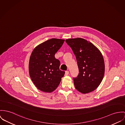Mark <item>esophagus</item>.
Segmentation results:
<instances>
[{"mask_svg":"<svg viewBox=\"0 0 125 125\" xmlns=\"http://www.w3.org/2000/svg\"><path fill=\"white\" fill-rule=\"evenodd\" d=\"M69 74V71H66V72H65V76H67Z\"/></svg>","mask_w":125,"mask_h":125,"instance_id":"1","label":"esophagus"}]
</instances>
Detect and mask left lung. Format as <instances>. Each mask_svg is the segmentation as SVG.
Here are the masks:
<instances>
[{
  "instance_id": "1",
  "label": "left lung",
  "mask_w": 125,
  "mask_h": 125,
  "mask_svg": "<svg viewBox=\"0 0 125 125\" xmlns=\"http://www.w3.org/2000/svg\"><path fill=\"white\" fill-rule=\"evenodd\" d=\"M66 42L77 59L79 73L77 77L73 78L76 88L83 94L95 90L105 73L104 60L101 52L85 39H67Z\"/></svg>"
}]
</instances>
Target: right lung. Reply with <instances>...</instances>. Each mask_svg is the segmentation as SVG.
Listing matches in <instances>:
<instances>
[{
  "mask_svg": "<svg viewBox=\"0 0 125 125\" xmlns=\"http://www.w3.org/2000/svg\"><path fill=\"white\" fill-rule=\"evenodd\" d=\"M64 41V39H50L37 46L31 53L29 75L34 85L42 91H54L65 75V71L59 69V60L55 57Z\"/></svg>",
  "mask_w": 125,
  "mask_h": 125,
  "instance_id": "add662e5",
  "label": "right lung"
}]
</instances>
